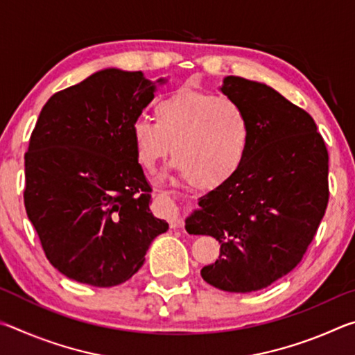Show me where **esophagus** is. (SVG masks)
Wrapping results in <instances>:
<instances>
[{"label":"esophagus","instance_id":"esophagus-1","mask_svg":"<svg viewBox=\"0 0 355 355\" xmlns=\"http://www.w3.org/2000/svg\"><path fill=\"white\" fill-rule=\"evenodd\" d=\"M158 209L159 213L163 214V218L169 220L172 227H182V220H180V211L178 207L171 196L167 194H159L158 196Z\"/></svg>","mask_w":355,"mask_h":355}]
</instances>
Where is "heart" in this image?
Masks as SVG:
<instances>
[{
  "mask_svg": "<svg viewBox=\"0 0 355 355\" xmlns=\"http://www.w3.org/2000/svg\"><path fill=\"white\" fill-rule=\"evenodd\" d=\"M155 122L137 117L131 141L142 169L155 171L172 150V167L202 189L224 184L241 169L252 130L235 100L194 87H180L153 106Z\"/></svg>",
  "mask_w": 355,
  "mask_h": 355,
  "instance_id": "b5f03b06",
  "label": "heart"
}]
</instances>
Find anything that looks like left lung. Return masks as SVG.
I'll list each match as a JSON object with an SVG mask.
<instances>
[{
  "label": "left lung",
  "instance_id": "8db88e82",
  "mask_svg": "<svg viewBox=\"0 0 355 355\" xmlns=\"http://www.w3.org/2000/svg\"><path fill=\"white\" fill-rule=\"evenodd\" d=\"M248 114L244 164L199 200L186 230L220 244L203 266L207 284L230 293L261 290L297 266L329 202V153L313 117L266 84L227 76L220 87Z\"/></svg>",
  "mask_w": 355,
  "mask_h": 355
}]
</instances>
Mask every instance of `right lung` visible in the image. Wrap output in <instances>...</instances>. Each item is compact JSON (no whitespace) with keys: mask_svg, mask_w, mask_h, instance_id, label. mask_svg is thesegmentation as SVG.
Wrapping results in <instances>:
<instances>
[{"mask_svg":"<svg viewBox=\"0 0 355 355\" xmlns=\"http://www.w3.org/2000/svg\"><path fill=\"white\" fill-rule=\"evenodd\" d=\"M153 92L142 71L106 69L56 92L35 122L25 153L26 214L48 261L80 284L127 282L169 228L150 213L152 186L131 141Z\"/></svg>","mask_w":355,"mask_h":355,"instance_id":"add662e5","label":"right lung"}]
</instances>
